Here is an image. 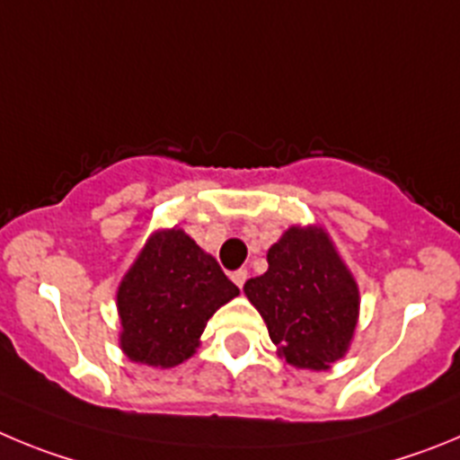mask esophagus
I'll return each mask as SVG.
<instances>
[{"instance_id":"1","label":"esophagus","mask_w":460,"mask_h":460,"mask_svg":"<svg viewBox=\"0 0 460 460\" xmlns=\"http://www.w3.org/2000/svg\"><path fill=\"white\" fill-rule=\"evenodd\" d=\"M231 279H234L235 287L243 288V287H245V281H247V270H243V268H240V270L231 272Z\"/></svg>"}]
</instances>
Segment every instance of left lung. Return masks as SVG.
Returning a JSON list of instances; mask_svg holds the SVG:
<instances>
[{"label": "left lung", "instance_id": "8db88e82", "mask_svg": "<svg viewBox=\"0 0 460 460\" xmlns=\"http://www.w3.org/2000/svg\"><path fill=\"white\" fill-rule=\"evenodd\" d=\"M279 358L323 371L346 355L359 314L353 275L321 226H291L268 250V270L245 281Z\"/></svg>", "mask_w": 460, "mask_h": 460}]
</instances>
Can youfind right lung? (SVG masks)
<instances>
[{
    "mask_svg": "<svg viewBox=\"0 0 460 460\" xmlns=\"http://www.w3.org/2000/svg\"><path fill=\"white\" fill-rule=\"evenodd\" d=\"M238 287L183 229L155 231L119 284L121 350L169 369L192 358L206 323Z\"/></svg>",
    "mask_w": 460,
    "mask_h": 460,
    "instance_id": "obj_1",
    "label": "right lung"
}]
</instances>
